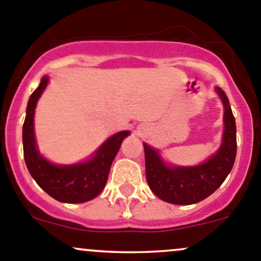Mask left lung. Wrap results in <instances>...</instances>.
<instances>
[{
    "mask_svg": "<svg viewBox=\"0 0 261 261\" xmlns=\"http://www.w3.org/2000/svg\"><path fill=\"white\" fill-rule=\"evenodd\" d=\"M217 89L225 107V131L218 151L197 167H169L156 150L144 144L145 173L150 189L163 201L173 204H193L203 201L223 183L236 158V123L227 96Z\"/></svg>",
    "mask_w": 261,
    "mask_h": 261,
    "instance_id": "left-lung-1",
    "label": "left lung"
}]
</instances>
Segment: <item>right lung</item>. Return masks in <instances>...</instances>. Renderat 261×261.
<instances>
[{"label":"right lung","instance_id":"1","mask_svg":"<svg viewBox=\"0 0 261 261\" xmlns=\"http://www.w3.org/2000/svg\"><path fill=\"white\" fill-rule=\"evenodd\" d=\"M48 84L41 80L28 102L22 127L23 158L31 177L50 197L64 203H82L93 199L105 188L110 168L128 131L115 134L98 149L91 160L75 165H54L38 151L34 135V112L36 102Z\"/></svg>","mask_w":261,"mask_h":261}]
</instances>
